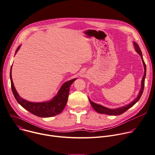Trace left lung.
Returning a JSON list of instances; mask_svg holds the SVG:
<instances>
[{
  "mask_svg": "<svg viewBox=\"0 0 155 155\" xmlns=\"http://www.w3.org/2000/svg\"><path fill=\"white\" fill-rule=\"evenodd\" d=\"M133 43H134V49H135V51L140 55V57H141V58H142V62H143V67H144V75L142 77V82H141V88H140V90L138 94L137 97L135 98V99L132 102H131L130 104H127V105H125L124 106H122V107H120L116 108V109H109V108L106 107L104 106H103L102 105L96 104V103L93 102L92 101H91L90 99L89 98V101H90V103L91 106L93 107V108L97 112H98V113L105 114H107V115H112V116L120 115V114H123L124 112H125L127 110H128L130 107L133 106L140 100V97H141V96L143 93V89H144V86H145V77H146V70H147L146 65H145V62L143 61V59L142 51H141V50H140L138 45L137 43H135V42H133Z\"/></svg>",
  "mask_w": 155,
  "mask_h": 155,
  "instance_id": "1",
  "label": "left lung"
}]
</instances>
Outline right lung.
I'll use <instances>...</instances> for the list:
<instances>
[{
  "label": "right lung",
  "instance_id": "right-lung-1",
  "mask_svg": "<svg viewBox=\"0 0 155 155\" xmlns=\"http://www.w3.org/2000/svg\"><path fill=\"white\" fill-rule=\"evenodd\" d=\"M20 48V46H19L17 49L15 54L19 50ZM12 67L10 68V72L12 90L17 101L23 108L28 110L31 114L41 117H52L61 113L65 107L66 103L67 102L70 87L72 83L77 78H74L65 82L61 86L58 94L51 100L41 103H33L23 99L17 93L15 87H14L12 80Z\"/></svg>",
  "mask_w": 155,
  "mask_h": 155
}]
</instances>
